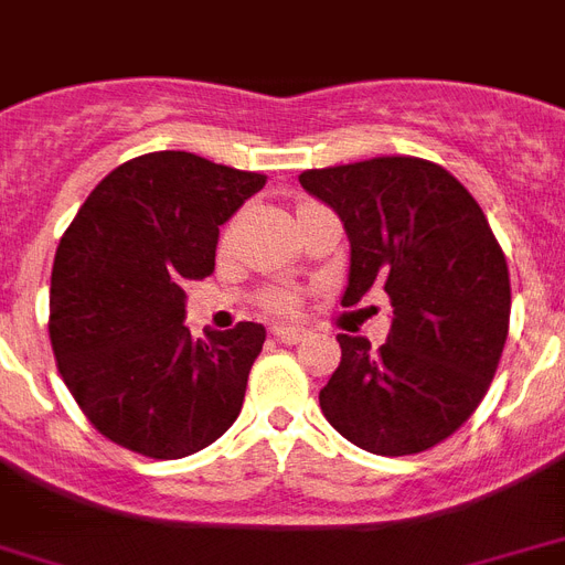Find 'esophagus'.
<instances>
[{"mask_svg":"<svg viewBox=\"0 0 565 565\" xmlns=\"http://www.w3.org/2000/svg\"><path fill=\"white\" fill-rule=\"evenodd\" d=\"M273 337H275V340H281V343H287V345H296V343H301V340H308V328H301V326H275L273 328Z\"/></svg>","mask_w":565,"mask_h":565,"instance_id":"obj_1","label":"esophagus"}]
</instances>
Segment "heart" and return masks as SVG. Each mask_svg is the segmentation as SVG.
Returning a JSON list of instances; mask_svg holds the SVG:
<instances>
[{
  "instance_id": "b5f03b06",
  "label": "heart",
  "mask_w": 565,
  "mask_h": 565,
  "mask_svg": "<svg viewBox=\"0 0 565 565\" xmlns=\"http://www.w3.org/2000/svg\"><path fill=\"white\" fill-rule=\"evenodd\" d=\"M301 207H308V204H301ZM264 305L269 310H275V313H290V310H296V305H299V296H296L292 290H273V292H266Z\"/></svg>"
}]
</instances>
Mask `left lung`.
I'll return each mask as SVG.
<instances>
[{"label": "left lung", "mask_w": 565, "mask_h": 565, "mask_svg": "<svg viewBox=\"0 0 565 565\" xmlns=\"http://www.w3.org/2000/svg\"><path fill=\"white\" fill-rule=\"evenodd\" d=\"M301 188L343 220L352 243L343 308L372 290L393 305L381 349L340 334V366L319 407L363 451H428L475 413L499 370L510 326V273L481 204L422 158L308 170Z\"/></svg>", "instance_id": "1"}]
</instances>
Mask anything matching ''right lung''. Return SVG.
I'll return each instance as SVG.
<instances>
[{"instance_id":"obj_1","label":"right lung","mask_w":565,"mask_h":565,"mask_svg":"<svg viewBox=\"0 0 565 565\" xmlns=\"http://www.w3.org/2000/svg\"><path fill=\"white\" fill-rule=\"evenodd\" d=\"M264 184L199 154L149 152L108 172L64 231L49 340L66 390L110 443L179 460L239 416L264 326L193 340L184 284L213 273L220 225Z\"/></svg>"}]
</instances>
